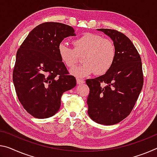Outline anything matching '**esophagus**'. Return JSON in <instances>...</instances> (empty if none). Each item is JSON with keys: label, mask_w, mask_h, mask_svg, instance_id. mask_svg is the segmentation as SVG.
<instances>
[{"label": "esophagus", "mask_w": 157, "mask_h": 157, "mask_svg": "<svg viewBox=\"0 0 157 157\" xmlns=\"http://www.w3.org/2000/svg\"><path fill=\"white\" fill-rule=\"evenodd\" d=\"M76 81H77V84H79V85H80V84H84V82H84L83 79H78V78L76 79Z\"/></svg>", "instance_id": "34e87169"}]
</instances>
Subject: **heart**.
<instances>
[{"label": "heart", "mask_w": 157, "mask_h": 157, "mask_svg": "<svg viewBox=\"0 0 157 157\" xmlns=\"http://www.w3.org/2000/svg\"><path fill=\"white\" fill-rule=\"evenodd\" d=\"M73 49L65 43H60L58 54L64 65L73 68L82 55V65L75 67L71 73L78 78H84L95 73L103 75L110 71L116 57V47L113 41L100 35L85 33L72 42Z\"/></svg>", "instance_id": "obj_1"}]
</instances>
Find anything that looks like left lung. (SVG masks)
<instances>
[{
    "label": "left lung",
    "mask_w": 157,
    "mask_h": 157,
    "mask_svg": "<svg viewBox=\"0 0 157 157\" xmlns=\"http://www.w3.org/2000/svg\"><path fill=\"white\" fill-rule=\"evenodd\" d=\"M110 37L116 47L115 61L108 73L86 80L90 91L88 114L103 125H113L125 119L137 101L143 85L142 62L128 37L116 30L97 29Z\"/></svg>",
    "instance_id": "left-lung-1"
}]
</instances>
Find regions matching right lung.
I'll list each match as a JSON object with an SVG mask.
<instances>
[{"label": "right lung", "instance_id": "1", "mask_svg": "<svg viewBox=\"0 0 157 157\" xmlns=\"http://www.w3.org/2000/svg\"><path fill=\"white\" fill-rule=\"evenodd\" d=\"M75 36L71 26L46 22L30 32L17 52L13 83L19 101L34 117L54 115L63 94L76 86L58 54L62 40Z\"/></svg>", "mask_w": 157, "mask_h": 157}]
</instances>
